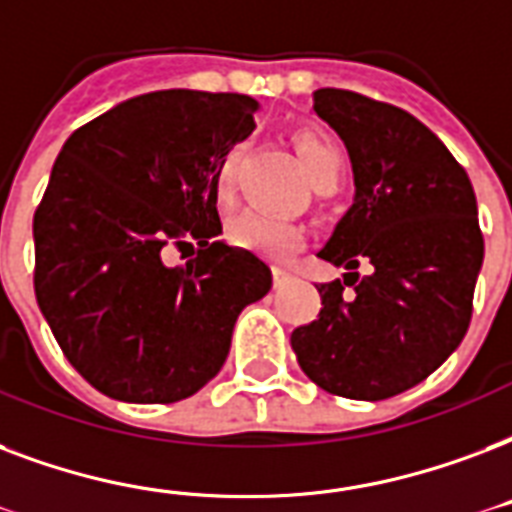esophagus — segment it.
I'll use <instances>...</instances> for the list:
<instances>
[{
	"label": "esophagus",
	"mask_w": 512,
	"mask_h": 512,
	"mask_svg": "<svg viewBox=\"0 0 512 512\" xmlns=\"http://www.w3.org/2000/svg\"><path fill=\"white\" fill-rule=\"evenodd\" d=\"M290 279V268H284V265H273V282L282 284Z\"/></svg>",
	"instance_id": "1"
}]
</instances>
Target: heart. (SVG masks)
I'll list each match as a JSON object with an SVG mask.
<instances>
[{"instance_id":"obj_1","label":"heart","mask_w":512,"mask_h":512,"mask_svg":"<svg viewBox=\"0 0 512 512\" xmlns=\"http://www.w3.org/2000/svg\"><path fill=\"white\" fill-rule=\"evenodd\" d=\"M295 147H298L303 166H306L308 177L314 185H327L333 182L338 185L343 174V155L327 136L317 131H298L295 134ZM241 152L244 144H233L222 152L220 161L214 166L212 190L214 198L222 206H228L236 195V169L241 163ZM228 239L236 247L252 249L260 255L268 257H287L300 247L303 241V228L298 222L279 217V214L260 212V209H247V212L236 214L228 222Z\"/></svg>"}]
</instances>
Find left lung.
I'll use <instances>...</instances> for the list:
<instances>
[{"label": "left lung", "mask_w": 512, "mask_h": 512, "mask_svg": "<svg viewBox=\"0 0 512 512\" xmlns=\"http://www.w3.org/2000/svg\"><path fill=\"white\" fill-rule=\"evenodd\" d=\"M314 112L349 150L357 201L319 252L343 282L319 284L322 308L292 330V351L330 395L386 400L435 373L470 327L478 204L467 171L405 109L319 88Z\"/></svg>", "instance_id": "1"}]
</instances>
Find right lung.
<instances>
[{
  "label": "right lung",
  "instance_id": "1",
  "mask_svg": "<svg viewBox=\"0 0 512 512\" xmlns=\"http://www.w3.org/2000/svg\"><path fill=\"white\" fill-rule=\"evenodd\" d=\"M241 93L155 91L61 147L34 212V292L64 357L101 395L177 403L220 373L241 308L271 268L228 247L212 190L220 155L255 128ZM196 257L169 269V246Z\"/></svg>",
  "mask_w": 512,
  "mask_h": 512
}]
</instances>
